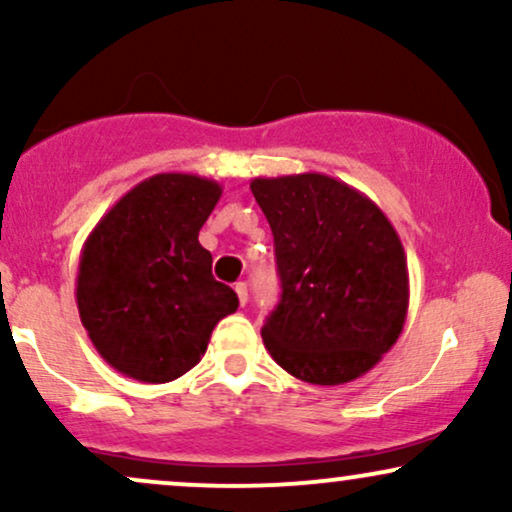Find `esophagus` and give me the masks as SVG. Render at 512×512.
I'll use <instances>...</instances> for the list:
<instances>
[{
    "mask_svg": "<svg viewBox=\"0 0 512 512\" xmlns=\"http://www.w3.org/2000/svg\"><path fill=\"white\" fill-rule=\"evenodd\" d=\"M236 293H238L240 305L248 303V284H245V281H238V284H236Z\"/></svg>",
    "mask_w": 512,
    "mask_h": 512,
    "instance_id": "obj_1",
    "label": "esophagus"
}]
</instances>
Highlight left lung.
<instances>
[{
  "mask_svg": "<svg viewBox=\"0 0 512 512\" xmlns=\"http://www.w3.org/2000/svg\"><path fill=\"white\" fill-rule=\"evenodd\" d=\"M250 190L272 228L281 279L264 346L305 383L361 378L407 320V255L390 219L363 192L322 173L255 178Z\"/></svg>",
  "mask_w": 512,
  "mask_h": 512,
  "instance_id": "left-lung-1",
  "label": "left lung"
}]
</instances>
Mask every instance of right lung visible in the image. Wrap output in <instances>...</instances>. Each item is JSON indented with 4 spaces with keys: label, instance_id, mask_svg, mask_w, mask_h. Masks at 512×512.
<instances>
[{
    "label": "right lung",
    "instance_id": "1",
    "mask_svg": "<svg viewBox=\"0 0 512 512\" xmlns=\"http://www.w3.org/2000/svg\"><path fill=\"white\" fill-rule=\"evenodd\" d=\"M221 185L158 173L134 185L96 223L81 250L76 305L96 351L139 383H170L195 368L214 327L238 310L211 274L199 228Z\"/></svg>",
    "mask_w": 512,
    "mask_h": 512
}]
</instances>
